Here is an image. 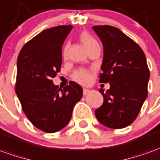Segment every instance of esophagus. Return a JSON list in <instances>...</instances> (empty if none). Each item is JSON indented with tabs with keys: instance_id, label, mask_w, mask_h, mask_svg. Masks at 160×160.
<instances>
[{
	"instance_id": "obj_1",
	"label": "esophagus",
	"mask_w": 160,
	"mask_h": 160,
	"mask_svg": "<svg viewBox=\"0 0 160 160\" xmlns=\"http://www.w3.org/2000/svg\"><path fill=\"white\" fill-rule=\"evenodd\" d=\"M90 90H88V89H86V88H84L83 89V94L84 95H87V94H88L89 92H90Z\"/></svg>"
}]
</instances>
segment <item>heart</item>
Wrapping results in <instances>:
<instances>
[{"label": "heart", "mask_w": 160, "mask_h": 160, "mask_svg": "<svg viewBox=\"0 0 160 160\" xmlns=\"http://www.w3.org/2000/svg\"><path fill=\"white\" fill-rule=\"evenodd\" d=\"M80 41L83 44L84 47L86 48V49L89 48L91 46L97 43V41L92 37L88 32H82L80 33ZM68 45L67 44V45L64 46L63 50H62V55L64 58H66L68 55ZM72 78H73V80L77 82H79V83L82 84V85H88L91 81L92 72L88 69L80 68L73 72Z\"/></svg>", "instance_id": "1"}]
</instances>
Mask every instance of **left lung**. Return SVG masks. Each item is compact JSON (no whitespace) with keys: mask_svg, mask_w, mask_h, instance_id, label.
Instances as JSON below:
<instances>
[{"mask_svg":"<svg viewBox=\"0 0 160 160\" xmlns=\"http://www.w3.org/2000/svg\"><path fill=\"white\" fill-rule=\"evenodd\" d=\"M104 48L100 83H109L102 106L95 110L97 119L109 128L119 129L137 118L147 97L150 77L146 55L141 48L112 26H93Z\"/></svg>","mask_w":160,"mask_h":160,"instance_id":"obj_1","label":"left lung"}]
</instances>
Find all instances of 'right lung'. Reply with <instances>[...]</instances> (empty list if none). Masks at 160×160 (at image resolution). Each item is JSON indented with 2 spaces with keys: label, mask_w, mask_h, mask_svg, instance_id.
<instances>
[{
  "label": "right lung",
  "mask_w": 160,
  "mask_h": 160,
  "mask_svg": "<svg viewBox=\"0 0 160 160\" xmlns=\"http://www.w3.org/2000/svg\"><path fill=\"white\" fill-rule=\"evenodd\" d=\"M72 28L65 25L44 30L27 42L18 55L15 92L30 122L48 133L68 124L83 94L73 81L61 89L52 80L61 71V48Z\"/></svg>",
  "instance_id": "right-lung-1"
}]
</instances>
